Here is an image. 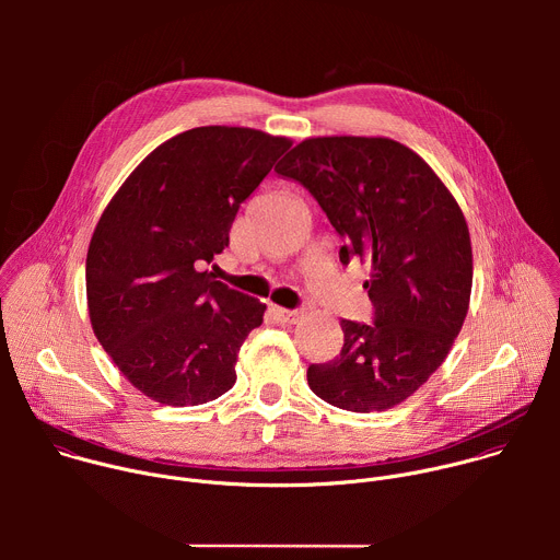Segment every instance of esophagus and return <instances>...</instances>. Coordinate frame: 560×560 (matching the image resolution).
<instances>
[{
  "instance_id": "obj_1",
  "label": "esophagus",
  "mask_w": 560,
  "mask_h": 560,
  "mask_svg": "<svg viewBox=\"0 0 560 560\" xmlns=\"http://www.w3.org/2000/svg\"><path fill=\"white\" fill-rule=\"evenodd\" d=\"M270 310H272L277 322H281V324H294L296 318H299L296 310H285V307H279V305H272Z\"/></svg>"
}]
</instances>
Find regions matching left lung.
<instances>
[{
	"label": "left lung",
	"mask_w": 560,
	"mask_h": 560,
	"mask_svg": "<svg viewBox=\"0 0 560 560\" xmlns=\"http://www.w3.org/2000/svg\"><path fill=\"white\" fill-rule=\"evenodd\" d=\"M299 182L346 242L339 259L370 261L374 324L341 322L335 361L307 385L348 412H385L445 361L471 292V242L460 206L408 145L387 137H310L275 168Z\"/></svg>",
	"instance_id": "left-lung-1"
}]
</instances>
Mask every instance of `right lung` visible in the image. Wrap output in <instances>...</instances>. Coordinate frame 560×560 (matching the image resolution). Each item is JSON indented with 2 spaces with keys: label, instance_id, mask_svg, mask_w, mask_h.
<instances>
[{
  "label": "right lung",
  "instance_id": "add662e5",
  "mask_svg": "<svg viewBox=\"0 0 560 560\" xmlns=\"http://www.w3.org/2000/svg\"><path fill=\"white\" fill-rule=\"evenodd\" d=\"M292 145L255 128L201 126L156 145L104 208L86 257L91 326L152 401L201 406L236 381V354L264 324L259 299L210 264L253 190Z\"/></svg>",
  "mask_w": 560,
  "mask_h": 560
}]
</instances>
